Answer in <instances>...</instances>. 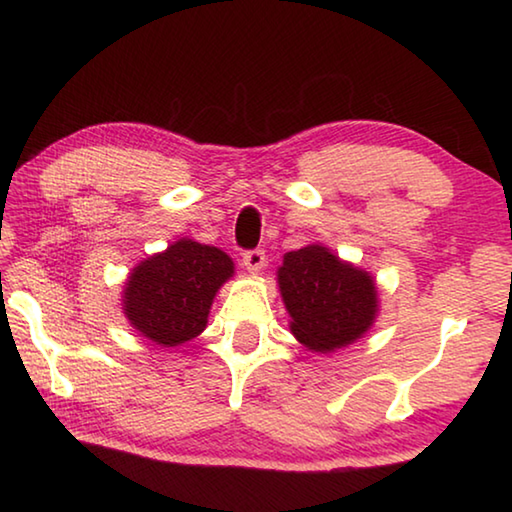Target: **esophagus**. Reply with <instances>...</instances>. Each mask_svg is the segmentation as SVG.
<instances>
[{
  "label": "esophagus",
  "mask_w": 512,
  "mask_h": 512,
  "mask_svg": "<svg viewBox=\"0 0 512 512\" xmlns=\"http://www.w3.org/2000/svg\"><path fill=\"white\" fill-rule=\"evenodd\" d=\"M241 262H244V266L248 268V273H262V268L266 266V255L264 250H248V253H244V257H241Z\"/></svg>",
  "instance_id": "34e87169"
}]
</instances>
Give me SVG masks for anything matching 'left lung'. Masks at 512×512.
I'll list each match as a JSON object with an SVG mask.
<instances>
[{"mask_svg":"<svg viewBox=\"0 0 512 512\" xmlns=\"http://www.w3.org/2000/svg\"><path fill=\"white\" fill-rule=\"evenodd\" d=\"M277 287L298 343L318 354L363 339L379 316L372 273L345 262L323 244L291 250L277 268Z\"/></svg>","mask_w":512,"mask_h":512,"instance_id":"8db88e82","label":"left lung"}]
</instances>
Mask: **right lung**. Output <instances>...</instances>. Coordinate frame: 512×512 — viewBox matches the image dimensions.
Masks as SVG:
<instances>
[{"instance_id": "obj_1", "label": "right lung", "mask_w": 512, "mask_h": 512, "mask_svg": "<svg viewBox=\"0 0 512 512\" xmlns=\"http://www.w3.org/2000/svg\"><path fill=\"white\" fill-rule=\"evenodd\" d=\"M232 275L235 262L221 248L183 237L133 268L121 309L144 339L176 348L207 327L216 293Z\"/></svg>"}]
</instances>
